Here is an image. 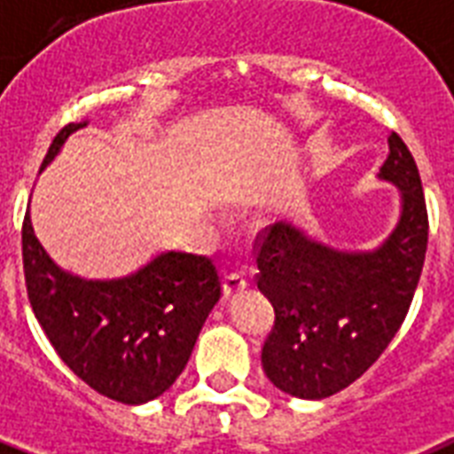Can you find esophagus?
Masks as SVG:
<instances>
[{
    "label": "esophagus",
    "instance_id": "1",
    "mask_svg": "<svg viewBox=\"0 0 454 454\" xmlns=\"http://www.w3.org/2000/svg\"><path fill=\"white\" fill-rule=\"evenodd\" d=\"M246 286H248V279H246L244 272H230V275H224V296L241 294Z\"/></svg>",
    "mask_w": 454,
    "mask_h": 454
}]
</instances>
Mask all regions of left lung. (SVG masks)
<instances>
[{"label":"left lung","instance_id":"left-lung-1","mask_svg":"<svg viewBox=\"0 0 454 454\" xmlns=\"http://www.w3.org/2000/svg\"><path fill=\"white\" fill-rule=\"evenodd\" d=\"M379 177L403 194L391 237L370 253L333 251L286 223L255 239L258 289L275 308L262 370L279 391L329 398L379 360L412 303L428 244L419 170L395 132Z\"/></svg>","mask_w":454,"mask_h":454}]
</instances>
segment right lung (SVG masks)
Returning <instances> with one entry per match:
<instances>
[{
    "label": "right lung",
    "mask_w": 454,
    "mask_h": 454,
    "mask_svg": "<svg viewBox=\"0 0 454 454\" xmlns=\"http://www.w3.org/2000/svg\"><path fill=\"white\" fill-rule=\"evenodd\" d=\"M84 122L54 137L42 168ZM23 272L40 326L70 370L101 395L142 405L187 367L203 322L223 296L208 255L168 251L122 279L92 282L54 265L23 220Z\"/></svg>",
    "instance_id": "add662e5"
}]
</instances>
